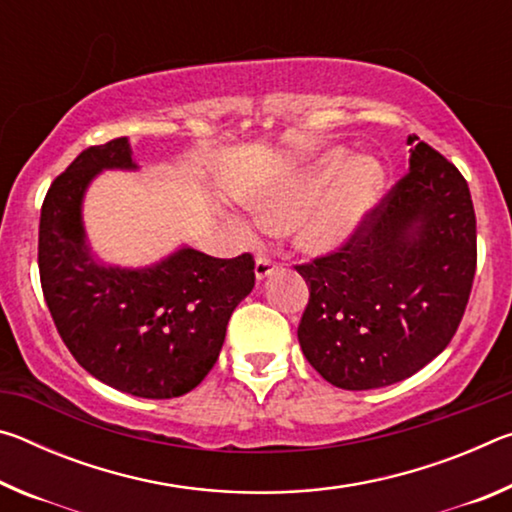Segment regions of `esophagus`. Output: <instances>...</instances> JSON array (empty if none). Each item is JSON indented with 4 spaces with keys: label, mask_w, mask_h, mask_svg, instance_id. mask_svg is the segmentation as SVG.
Returning <instances> with one entry per match:
<instances>
[{
    "label": "esophagus",
    "mask_w": 512,
    "mask_h": 512,
    "mask_svg": "<svg viewBox=\"0 0 512 512\" xmlns=\"http://www.w3.org/2000/svg\"><path fill=\"white\" fill-rule=\"evenodd\" d=\"M280 268H282L280 262H275V259L266 257V255H259L255 262V275H257V280H264V277H268L275 271H280Z\"/></svg>",
    "instance_id": "1"
}]
</instances>
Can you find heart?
<instances>
[{"mask_svg":"<svg viewBox=\"0 0 512 512\" xmlns=\"http://www.w3.org/2000/svg\"><path fill=\"white\" fill-rule=\"evenodd\" d=\"M348 162L350 158L345 151L323 155L309 169L284 180L259 198L255 205L257 219L271 232H287L302 222L298 239L309 253H327L339 248L366 219L384 178L375 160L361 158L354 160L350 167ZM339 175L342 180L330 193L328 187Z\"/></svg>","mask_w":512,"mask_h":512,"instance_id":"b5f03b06","label":"heart"}]
</instances>
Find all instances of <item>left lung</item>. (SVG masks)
Returning <instances> with one entry per match:
<instances>
[{"label": "left lung", "mask_w": 512, "mask_h": 512, "mask_svg": "<svg viewBox=\"0 0 512 512\" xmlns=\"http://www.w3.org/2000/svg\"><path fill=\"white\" fill-rule=\"evenodd\" d=\"M411 135L409 171L348 241L296 264L307 361L343 391L411 377L461 325L476 273V214L463 173Z\"/></svg>", "instance_id": "obj_1"}]
</instances>
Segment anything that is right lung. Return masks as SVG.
<instances>
[{
    "mask_svg": "<svg viewBox=\"0 0 512 512\" xmlns=\"http://www.w3.org/2000/svg\"><path fill=\"white\" fill-rule=\"evenodd\" d=\"M126 137L85 149L47 189L38 268L49 314L79 366L117 391L171 400L219 359L232 311L255 287V257L183 248L155 268L97 266L83 244L81 198L101 169H133Z\"/></svg>",
    "mask_w": 512,
    "mask_h": 512,
    "instance_id": "obj_1",
    "label": "right lung"
}]
</instances>
